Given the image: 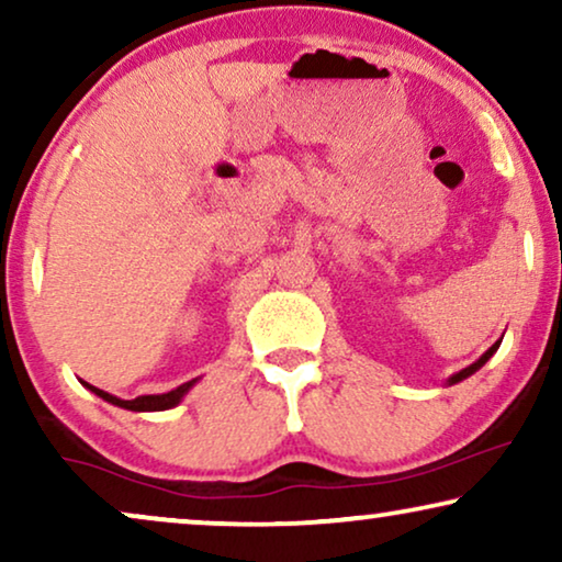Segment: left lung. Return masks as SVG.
<instances>
[{
    "label": "left lung",
    "mask_w": 562,
    "mask_h": 562,
    "mask_svg": "<svg viewBox=\"0 0 562 562\" xmlns=\"http://www.w3.org/2000/svg\"><path fill=\"white\" fill-rule=\"evenodd\" d=\"M498 345H502V340H496L494 345H491V348H488L486 352H483V356H481L479 360H475V363H471V366H468V368H463V371L452 373V375H450V379H448V386H452V383H460V381H465V379H468V375H473L475 371H481V368L488 363V358H491V356H494V352L498 350Z\"/></svg>",
    "instance_id": "left-lung-1"
}]
</instances>
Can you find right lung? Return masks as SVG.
<instances>
[{
	"label": "right lung",
	"instance_id": "1",
	"mask_svg": "<svg viewBox=\"0 0 562 562\" xmlns=\"http://www.w3.org/2000/svg\"><path fill=\"white\" fill-rule=\"evenodd\" d=\"M196 381L199 379H191L187 383H181V386L166 391V394H145V396H137V398H120L114 394H106V391H102V389L91 386V383H87V381H81V383L91 391V394H97L99 398H104V402L120 406V409H127V412H166V409H173L176 404H181V398L187 396L191 389H194Z\"/></svg>",
	"mask_w": 562,
	"mask_h": 562
}]
</instances>
